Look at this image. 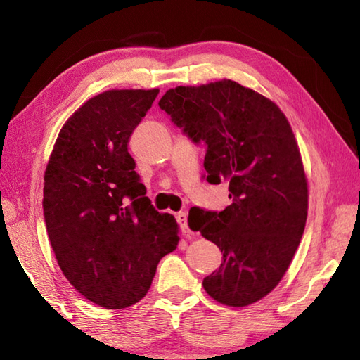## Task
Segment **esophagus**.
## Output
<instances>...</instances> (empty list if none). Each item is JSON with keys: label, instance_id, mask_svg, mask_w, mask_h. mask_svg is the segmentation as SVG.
I'll list each match as a JSON object with an SVG mask.
<instances>
[{"label": "esophagus", "instance_id": "esophagus-1", "mask_svg": "<svg viewBox=\"0 0 360 360\" xmlns=\"http://www.w3.org/2000/svg\"><path fill=\"white\" fill-rule=\"evenodd\" d=\"M176 221H178V224H179V227H181V232H182V233H187V235L192 233V231H190L188 224H187V213H186V212L176 213Z\"/></svg>", "mask_w": 360, "mask_h": 360}]
</instances>
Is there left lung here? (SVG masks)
<instances>
[{
    "mask_svg": "<svg viewBox=\"0 0 360 360\" xmlns=\"http://www.w3.org/2000/svg\"><path fill=\"white\" fill-rule=\"evenodd\" d=\"M159 106L205 143V181H226L231 192L224 210L188 212L190 229L223 252L205 292L227 307L255 303L278 285L307 224L308 182L292 128L272 101L232 80L168 89Z\"/></svg>",
    "mask_w": 360,
    "mask_h": 360,
    "instance_id": "left-lung-1",
    "label": "left lung"
}]
</instances>
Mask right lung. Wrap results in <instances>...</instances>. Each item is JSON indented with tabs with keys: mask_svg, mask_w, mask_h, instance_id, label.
Segmentation results:
<instances>
[{
	"mask_svg": "<svg viewBox=\"0 0 360 360\" xmlns=\"http://www.w3.org/2000/svg\"><path fill=\"white\" fill-rule=\"evenodd\" d=\"M159 89H111L66 120L44 172L43 212L60 269L98 307L122 309L148 292L178 246V223L145 196L128 153Z\"/></svg>",
	"mask_w": 360,
	"mask_h": 360,
	"instance_id": "add662e5",
	"label": "right lung"
}]
</instances>
